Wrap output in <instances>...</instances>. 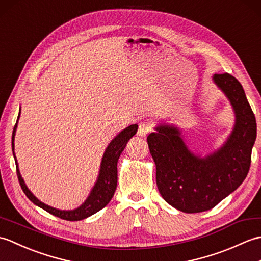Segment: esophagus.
<instances>
[{"label":"esophagus","mask_w":261,"mask_h":261,"mask_svg":"<svg viewBox=\"0 0 261 261\" xmlns=\"http://www.w3.org/2000/svg\"><path fill=\"white\" fill-rule=\"evenodd\" d=\"M150 131H151L150 123H148L147 121H142V122H140V123H139V127H138L137 134H138V136H140V137H145Z\"/></svg>","instance_id":"34e87169"}]
</instances>
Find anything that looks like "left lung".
<instances>
[{"label": "left lung", "mask_w": 261, "mask_h": 261, "mask_svg": "<svg viewBox=\"0 0 261 261\" xmlns=\"http://www.w3.org/2000/svg\"><path fill=\"white\" fill-rule=\"evenodd\" d=\"M212 80L229 99L236 118L222 146L204 157L195 154L178 127L169 124L157 125L147 138L160 195L185 213L213 208L242 184L257 137L256 118L239 81L228 73L215 74Z\"/></svg>", "instance_id": "8db88e82"}]
</instances>
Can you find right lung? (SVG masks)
Returning <instances> with one entry per match:
<instances>
[{
  "instance_id": "obj_1",
  "label": "right lung",
  "mask_w": 261,
  "mask_h": 261,
  "mask_svg": "<svg viewBox=\"0 0 261 261\" xmlns=\"http://www.w3.org/2000/svg\"><path fill=\"white\" fill-rule=\"evenodd\" d=\"M20 113H21V108L18 115V121L20 118ZM18 121H16L15 126L13 129V134H12V151H13V157L15 160L16 174H18V178H19L22 191L24 192L27 197L29 198L33 204H36L37 206L47 211L48 213L67 221H80L83 219H86L88 216L95 214L99 210H102L103 207L107 206L109 202L112 199L114 192L116 190V184H118L119 157L122 153V151L124 150L127 141H129L131 138L137 134L138 124L129 125L127 127H125L124 130H122L118 136L113 138L112 141L109 143V146L107 147V149H105V151L103 153L97 179L95 181V184H94L91 193L88 194L85 202L82 205H80L77 208L66 211V210H59L56 207L49 206V205L41 202L40 199H38L31 193L29 188H28L23 178H22L19 170V165H18V162H16V157L14 153V137H15L16 126H18Z\"/></svg>"
}]
</instances>
